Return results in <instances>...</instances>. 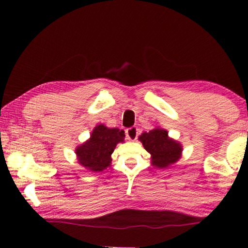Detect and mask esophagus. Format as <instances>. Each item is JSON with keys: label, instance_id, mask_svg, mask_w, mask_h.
<instances>
[{"label": "esophagus", "instance_id": "obj_1", "mask_svg": "<svg viewBox=\"0 0 248 248\" xmlns=\"http://www.w3.org/2000/svg\"><path fill=\"white\" fill-rule=\"evenodd\" d=\"M138 131H139V129H138L137 127H130L125 130V136H127L129 140L134 141V140H137L138 136H139V132Z\"/></svg>", "mask_w": 248, "mask_h": 248}]
</instances>
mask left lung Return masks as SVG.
Masks as SVG:
<instances>
[{
	"label": "left lung",
	"instance_id": "obj_1",
	"mask_svg": "<svg viewBox=\"0 0 248 248\" xmlns=\"http://www.w3.org/2000/svg\"><path fill=\"white\" fill-rule=\"evenodd\" d=\"M139 140L151 154V163L156 169H167L182 156V144L170 138L165 129L155 128L149 132H143Z\"/></svg>",
	"mask_w": 248,
	"mask_h": 248
}]
</instances>
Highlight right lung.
I'll use <instances>...</instances> for the list:
<instances>
[{
	"label": "right lung",
	"mask_w": 248,
	"mask_h": 248,
	"mask_svg": "<svg viewBox=\"0 0 248 248\" xmlns=\"http://www.w3.org/2000/svg\"><path fill=\"white\" fill-rule=\"evenodd\" d=\"M124 131L97 124L90 139L75 149L79 165L91 171H103L111 164V154L119 142L124 141Z\"/></svg>",
	"instance_id": "add662e5"
}]
</instances>
